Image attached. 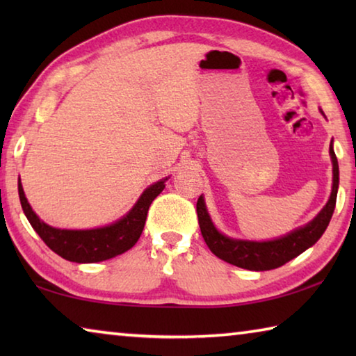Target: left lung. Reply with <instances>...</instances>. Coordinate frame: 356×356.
Instances as JSON below:
<instances>
[{"label":"left lung","mask_w":356,"mask_h":356,"mask_svg":"<svg viewBox=\"0 0 356 356\" xmlns=\"http://www.w3.org/2000/svg\"><path fill=\"white\" fill-rule=\"evenodd\" d=\"M321 113L323 114V111ZM330 156L331 163H333V186H331L328 202L325 204L323 209L308 225L293 229V231L280 238L256 242V240H242L225 236V234H221L215 227L207 212L206 201H204V196L201 195L196 204V212L197 220H200L201 234L210 251L216 257H220L221 261L236 265V267L264 272V270L278 268L286 262L292 261L293 257L300 256L303 251L311 248L322 237L331 216H333L336 206L337 188H339V166H337L333 141L330 143Z\"/></svg>","instance_id":"8db88e82"}]
</instances>
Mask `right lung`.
Segmentation results:
<instances>
[{
    "mask_svg": "<svg viewBox=\"0 0 356 356\" xmlns=\"http://www.w3.org/2000/svg\"><path fill=\"white\" fill-rule=\"evenodd\" d=\"M168 177L149 185L143 191L140 200L135 202L122 218L108 226L95 229H59L42 221L23 191L22 180L19 177V196L23 212H25L29 225L33 226L45 245L65 261L78 264L102 262L106 259L116 257L129 251L140 238L144 225H146L147 210L150 204L165 188Z\"/></svg>",
    "mask_w": 356,
    "mask_h": 356,
    "instance_id": "right-lung-1",
    "label": "right lung"
}]
</instances>
